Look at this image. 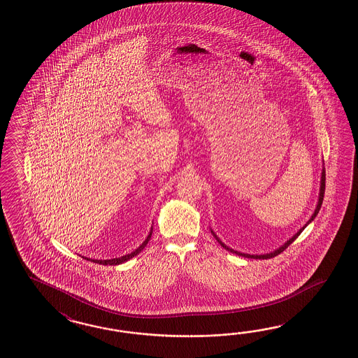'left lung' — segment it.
I'll return each mask as SVG.
<instances>
[{
    "label": "left lung",
    "mask_w": 358,
    "mask_h": 358,
    "mask_svg": "<svg viewBox=\"0 0 358 358\" xmlns=\"http://www.w3.org/2000/svg\"><path fill=\"white\" fill-rule=\"evenodd\" d=\"M324 185H326V171H323L322 172V178H321V190H320V199H318V204H317V208H315V210H314L313 216L310 217V220L306 222V225L309 224V222H312L313 221L314 218H315V216L318 215V212H320V210H321V206H322V201H323V195H324ZM304 227L303 229H300V231H297L296 234L295 236H292L289 241H287L286 243L283 244L280 248H278V250H275L274 252L271 253H266V255H248V253H241L238 252V251H234V250H231V248H229L227 245H225V244L222 243L220 239H218L217 236L212 231V234H213V236L216 238V241H217L218 243L221 244V247L222 248H225V250H227L229 252H233L236 253V255H238V256H244V257H248V259H271V257H274V256H277V255H279V253L283 252L286 248H287L288 245L289 244L292 243L295 239H296L297 236H300V233L304 230Z\"/></svg>",
    "instance_id": "1"
}]
</instances>
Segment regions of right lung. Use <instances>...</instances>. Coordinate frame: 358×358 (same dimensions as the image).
Returning a JSON list of instances; mask_svg holds the SVG:
<instances>
[{
  "mask_svg": "<svg viewBox=\"0 0 358 358\" xmlns=\"http://www.w3.org/2000/svg\"><path fill=\"white\" fill-rule=\"evenodd\" d=\"M151 233H152V229H151V231H150V234H148V238L145 239V242L141 244L140 247L131 253H128V255L122 256V257H117V259H111V260H90V262H96V264H102V265H119V264H122V262H128L129 259L134 257L136 255H138V253H140L141 251L146 247V244H148V241H150V238H151ZM85 259H87V257H85Z\"/></svg>",
  "mask_w": 358,
  "mask_h": 358,
  "instance_id": "obj_1",
  "label": "right lung"
}]
</instances>
